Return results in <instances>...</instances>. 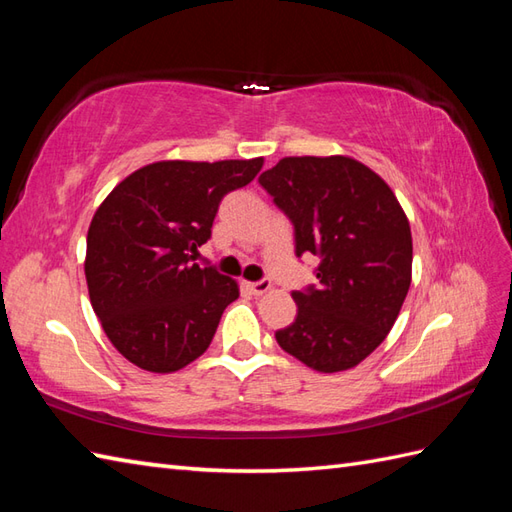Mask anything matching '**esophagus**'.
<instances>
[{"label":"esophagus","mask_w":512,"mask_h":512,"mask_svg":"<svg viewBox=\"0 0 512 512\" xmlns=\"http://www.w3.org/2000/svg\"><path fill=\"white\" fill-rule=\"evenodd\" d=\"M242 286L250 292V295H264V292L270 290V281L268 279H262V281H242Z\"/></svg>","instance_id":"34e87169"}]
</instances>
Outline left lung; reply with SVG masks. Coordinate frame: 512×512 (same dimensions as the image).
Masks as SVG:
<instances>
[{"instance_id": "obj_1", "label": "left lung", "mask_w": 512, "mask_h": 512, "mask_svg": "<svg viewBox=\"0 0 512 512\" xmlns=\"http://www.w3.org/2000/svg\"><path fill=\"white\" fill-rule=\"evenodd\" d=\"M259 184L295 224L297 255H317L319 286L295 290L281 350L321 374L356 367L385 341L411 286V228L389 184L350 156H288Z\"/></svg>"}]
</instances>
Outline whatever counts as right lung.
Listing matches in <instances>:
<instances>
[{
	"label": "right lung",
	"instance_id": "add662e5",
	"mask_svg": "<svg viewBox=\"0 0 512 512\" xmlns=\"http://www.w3.org/2000/svg\"><path fill=\"white\" fill-rule=\"evenodd\" d=\"M264 158L160 160L129 173L88 228L85 279L107 339L151 374L187 367L211 345L237 281L193 255L211 237L217 206L246 187Z\"/></svg>",
	"mask_w": 512,
	"mask_h": 512
}]
</instances>
